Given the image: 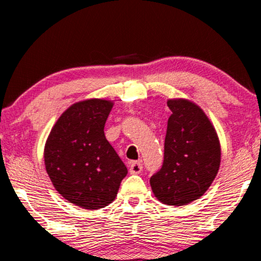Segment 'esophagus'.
Instances as JSON below:
<instances>
[{
	"instance_id": "obj_1",
	"label": "esophagus",
	"mask_w": 261,
	"mask_h": 261,
	"mask_svg": "<svg viewBox=\"0 0 261 261\" xmlns=\"http://www.w3.org/2000/svg\"><path fill=\"white\" fill-rule=\"evenodd\" d=\"M142 171V164L140 162H132L129 165V172L132 174H138Z\"/></svg>"
}]
</instances>
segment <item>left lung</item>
<instances>
[{
  "label": "left lung",
  "instance_id": "obj_1",
  "mask_svg": "<svg viewBox=\"0 0 261 261\" xmlns=\"http://www.w3.org/2000/svg\"><path fill=\"white\" fill-rule=\"evenodd\" d=\"M171 116L164 145L162 169L149 179L153 194L167 205L198 199L215 179L221 146L208 116L194 102L169 99Z\"/></svg>",
  "mask_w": 261,
  "mask_h": 261
}]
</instances>
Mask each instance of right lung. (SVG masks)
I'll return each mask as SVG.
<instances>
[{
    "label": "right lung",
    "instance_id": "right-lung-1",
    "mask_svg": "<svg viewBox=\"0 0 261 261\" xmlns=\"http://www.w3.org/2000/svg\"><path fill=\"white\" fill-rule=\"evenodd\" d=\"M113 102L91 98L62 114L47 140L44 159L56 190L84 209L105 208L115 199L127 167L105 135Z\"/></svg>",
    "mask_w": 261,
    "mask_h": 261
}]
</instances>
